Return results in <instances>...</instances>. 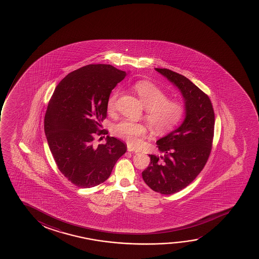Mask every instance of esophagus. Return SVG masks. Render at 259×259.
Wrapping results in <instances>:
<instances>
[{
    "label": "esophagus",
    "instance_id": "1",
    "mask_svg": "<svg viewBox=\"0 0 259 259\" xmlns=\"http://www.w3.org/2000/svg\"><path fill=\"white\" fill-rule=\"evenodd\" d=\"M127 151H128V152H134V153L139 152L138 149H135V148H134V147H132V146H130V145L127 146Z\"/></svg>",
    "mask_w": 259,
    "mask_h": 259
}]
</instances>
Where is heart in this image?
Returning a JSON list of instances; mask_svg holds the SVG:
<instances>
[{
	"mask_svg": "<svg viewBox=\"0 0 259 259\" xmlns=\"http://www.w3.org/2000/svg\"><path fill=\"white\" fill-rule=\"evenodd\" d=\"M135 92L146 109V118L149 125L157 132H168L181 120L185 113L184 103L178 100H168L166 93L157 85L149 81H138L134 85ZM118 91H114L108 100L107 107L111 111ZM112 133L117 138L136 145L140 136L146 133V127L142 123L132 120H122L114 124Z\"/></svg>",
	"mask_w": 259,
	"mask_h": 259,
	"instance_id": "b5f03b06",
	"label": "heart"
}]
</instances>
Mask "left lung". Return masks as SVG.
Wrapping results in <instances>:
<instances>
[{
	"instance_id": "1",
	"label": "left lung",
	"mask_w": 259,
	"mask_h": 259,
	"mask_svg": "<svg viewBox=\"0 0 259 259\" xmlns=\"http://www.w3.org/2000/svg\"><path fill=\"white\" fill-rule=\"evenodd\" d=\"M155 70L181 92L185 117L180 126L156 142L161 155H149L150 163L142 179L154 191L171 195L190 184L205 165L215 117L208 96L188 78L168 69Z\"/></svg>"
}]
</instances>
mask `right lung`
Returning a JSON list of instances; mask_svg holds the SVG:
<instances>
[{
    "label": "right lung",
    "instance_id": "obj_1",
    "mask_svg": "<svg viewBox=\"0 0 259 259\" xmlns=\"http://www.w3.org/2000/svg\"><path fill=\"white\" fill-rule=\"evenodd\" d=\"M126 75L110 64H89L63 78L49 103L44 130L50 151L61 172L78 188L104 182L126 152L123 142L109 135L105 144L93 146L110 93Z\"/></svg>",
    "mask_w": 259,
    "mask_h": 259
}]
</instances>
